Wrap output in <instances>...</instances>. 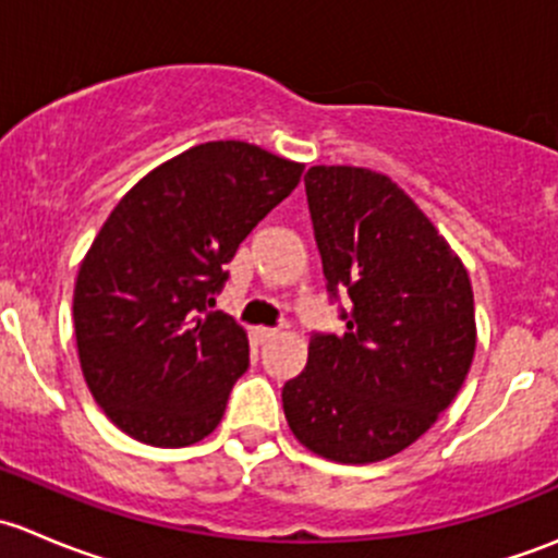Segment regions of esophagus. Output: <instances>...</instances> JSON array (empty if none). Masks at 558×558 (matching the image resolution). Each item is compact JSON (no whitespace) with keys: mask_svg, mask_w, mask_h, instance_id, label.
<instances>
[{"mask_svg":"<svg viewBox=\"0 0 558 558\" xmlns=\"http://www.w3.org/2000/svg\"><path fill=\"white\" fill-rule=\"evenodd\" d=\"M253 335H256V340L262 342V345H264V342H272L275 337H278V331H275V329H267V326H258V329L253 331Z\"/></svg>","mask_w":558,"mask_h":558,"instance_id":"34e87169","label":"esophagus"}]
</instances>
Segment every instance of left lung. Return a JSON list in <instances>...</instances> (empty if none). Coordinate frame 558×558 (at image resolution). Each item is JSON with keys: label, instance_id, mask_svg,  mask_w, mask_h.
Listing matches in <instances>:
<instances>
[{"label": "left lung", "instance_id": "left-lung-1", "mask_svg": "<svg viewBox=\"0 0 558 558\" xmlns=\"http://www.w3.org/2000/svg\"><path fill=\"white\" fill-rule=\"evenodd\" d=\"M305 191L326 291L351 302L340 335L311 337L283 413L313 453L369 464L413 446L464 384L477 337L470 275L386 174L320 165Z\"/></svg>", "mask_w": 558, "mask_h": 558}]
</instances>
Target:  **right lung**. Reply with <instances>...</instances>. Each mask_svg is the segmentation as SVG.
Instances as JSON below:
<instances>
[{"label":"right lung","instance_id":"obj_1","mask_svg":"<svg viewBox=\"0 0 558 558\" xmlns=\"http://www.w3.org/2000/svg\"><path fill=\"white\" fill-rule=\"evenodd\" d=\"M305 165L240 140L194 145L145 174L81 262L75 340L107 418L156 448L194 446L223 418L247 337L213 311L227 264Z\"/></svg>","mask_w":558,"mask_h":558}]
</instances>
